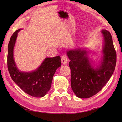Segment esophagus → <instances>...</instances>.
Returning a JSON list of instances; mask_svg holds the SVG:
<instances>
[{"label":"esophagus","mask_w":122,"mask_h":122,"mask_svg":"<svg viewBox=\"0 0 122 122\" xmlns=\"http://www.w3.org/2000/svg\"><path fill=\"white\" fill-rule=\"evenodd\" d=\"M61 61L62 64H63V65L67 64V62H68V58L67 57V56H65V55L62 56L61 58Z\"/></svg>","instance_id":"obj_1"}]
</instances>
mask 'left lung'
Instances as JSON below:
<instances>
[{
  "instance_id": "1",
  "label": "left lung",
  "mask_w": 122,
  "mask_h": 122,
  "mask_svg": "<svg viewBox=\"0 0 122 122\" xmlns=\"http://www.w3.org/2000/svg\"><path fill=\"white\" fill-rule=\"evenodd\" d=\"M101 33L103 55L98 66L92 65L93 61H90L86 50L79 48L67 51L70 60L71 87L78 98H88L98 93L108 81L115 69L117 55L112 36L105 29Z\"/></svg>"
}]
</instances>
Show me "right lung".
Segmentation results:
<instances>
[{"instance_id":"right-lung-1","label":"right lung","mask_w":122,"mask_h":122,"mask_svg":"<svg viewBox=\"0 0 122 122\" xmlns=\"http://www.w3.org/2000/svg\"><path fill=\"white\" fill-rule=\"evenodd\" d=\"M22 29H18L11 36L8 45V68L11 78L26 93L33 97L44 96L50 90L53 77L56 70L61 63L60 56L47 57L39 67L34 71L25 72L18 69L14 58V48L18 33Z\"/></svg>"}]
</instances>
